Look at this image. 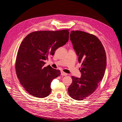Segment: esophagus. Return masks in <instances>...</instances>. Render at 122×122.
<instances>
[{
    "instance_id": "obj_1",
    "label": "esophagus",
    "mask_w": 122,
    "mask_h": 122,
    "mask_svg": "<svg viewBox=\"0 0 122 122\" xmlns=\"http://www.w3.org/2000/svg\"><path fill=\"white\" fill-rule=\"evenodd\" d=\"M61 75L62 76H67L68 74H67V73H65L64 72H61Z\"/></svg>"
}]
</instances>
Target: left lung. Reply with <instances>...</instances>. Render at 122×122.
I'll list each match as a JSON object with an SVG mask.
<instances>
[{"label":"left lung","instance_id":"obj_1","mask_svg":"<svg viewBox=\"0 0 122 122\" xmlns=\"http://www.w3.org/2000/svg\"><path fill=\"white\" fill-rule=\"evenodd\" d=\"M70 40L81 63L80 78L72 76L68 88L70 96L82 100L93 94L104 76L106 66L105 51L100 41L95 35L82 31H71Z\"/></svg>","mask_w":122,"mask_h":122}]
</instances>
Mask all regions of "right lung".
I'll return each mask as SVG.
<instances>
[{
  "mask_svg": "<svg viewBox=\"0 0 122 122\" xmlns=\"http://www.w3.org/2000/svg\"><path fill=\"white\" fill-rule=\"evenodd\" d=\"M69 35V29L36 31L23 39L18 51L15 69L20 83L29 94L45 98L50 94L51 82L61 72L50 66L44 67V61L65 45Z\"/></svg>",
  "mask_w": 122,
  "mask_h": 122,
  "instance_id": "1",
  "label": "right lung"
}]
</instances>
